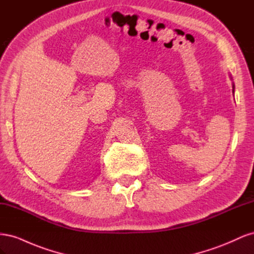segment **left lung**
I'll return each mask as SVG.
<instances>
[{
	"mask_svg": "<svg viewBox=\"0 0 254 254\" xmlns=\"http://www.w3.org/2000/svg\"><path fill=\"white\" fill-rule=\"evenodd\" d=\"M233 92H234V84H233Z\"/></svg>",
	"mask_w": 254,
	"mask_h": 254,
	"instance_id": "1",
	"label": "left lung"
}]
</instances>
